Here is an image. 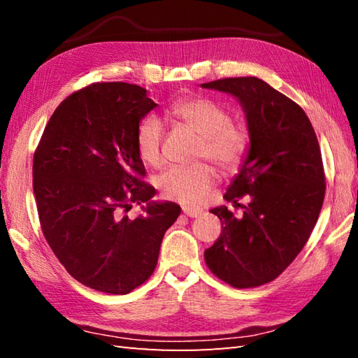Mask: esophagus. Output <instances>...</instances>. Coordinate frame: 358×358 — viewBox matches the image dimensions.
Segmentation results:
<instances>
[{"mask_svg": "<svg viewBox=\"0 0 358 358\" xmlns=\"http://www.w3.org/2000/svg\"><path fill=\"white\" fill-rule=\"evenodd\" d=\"M201 212H203L201 209H195V208H189V206H185V208H183V214L187 215V217H191V218L200 217Z\"/></svg>", "mask_w": 358, "mask_h": 358, "instance_id": "obj_1", "label": "esophagus"}]
</instances>
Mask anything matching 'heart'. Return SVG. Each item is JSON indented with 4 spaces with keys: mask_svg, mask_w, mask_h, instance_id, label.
<instances>
[{
    "mask_svg": "<svg viewBox=\"0 0 358 358\" xmlns=\"http://www.w3.org/2000/svg\"><path fill=\"white\" fill-rule=\"evenodd\" d=\"M171 115L201 136L199 157H208L220 169L234 171L241 164L249 148L248 131L232 123L224 106L206 96H194L175 103ZM163 121L146 115L136 127L135 146L141 162L152 167L162 166ZM214 185V169L208 163L172 166L157 178V187L164 199L183 204H199Z\"/></svg>",
    "mask_w": 358,
    "mask_h": 358,
    "instance_id": "obj_1",
    "label": "heart"
}]
</instances>
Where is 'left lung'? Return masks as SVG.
<instances>
[{
    "label": "left lung",
    "mask_w": 358,
    "mask_h": 358,
    "mask_svg": "<svg viewBox=\"0 0 358 358\" xmlns=\"http://www.w3.org/2000/svg\"><path fill=\"white\" fill-rule=\"evenodd\" d=\"M235 96L246 115L249 149L224 199L249 203L237 218L226 206L210 212L223 231L204 250L208 268L234 287L275 280L306 245L324 199L317 135L299 104L255 77L201 85Z\"/></svg>",
    "instance_id": "1"
}]
</instances>
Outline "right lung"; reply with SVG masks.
I'll return each instance as SVG.
<instances>
[{"label":"right lung","mask_w":358,"mask_h":358,"mask_svg":"<svg viewBox=\"0 0 358 358\" xmlns=\"http://www.w3.org/2000/svg\"><path fill=\"white\" fill-rule=\"evenodd\" d=\"M157 108L129 83H94L62 101L34 155V194L53 254L87 287L123 295L154 272L164 232L181 208L152 201L135 146L140 121ZM145 214L125 215L131 203Z\"/></svg>","instance_id":"obj_1"}]
</instances>
